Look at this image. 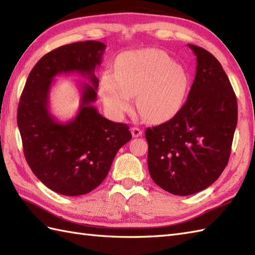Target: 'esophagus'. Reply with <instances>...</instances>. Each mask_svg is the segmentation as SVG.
<instances>
[{
    "label": "esophagus",
    "mask_w": 255,
    "mask_h": 255,
    "mask_svg": "<svg viewBox=\"0 0 255 255\" xmlns=\"http://www.w3.org/2000/svg\"><path fill=\"white\" fill-rule=\"evenodd\" d=\"M131 134H132L133 138L140 137V136H142V130L138 127H132L131 128Z\"/></svg>",
    "instance_id": "34e87169"
}]
</instances>
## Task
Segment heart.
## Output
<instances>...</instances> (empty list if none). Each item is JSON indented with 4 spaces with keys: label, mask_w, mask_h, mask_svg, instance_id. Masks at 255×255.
Returning a JSON list of instances; mask_svg holds the SVG:
<instances>
[{
    "label": "heart",
    "mask_w": 255,
    "mask_h": 255,
    "mask_svg": "<svg viewBox=\"0 0 255 255\" xmlns=\"http://www.w3.org/2000/svg\"><path fill=\"white\" fill-rule=\"evenodd\" d=\"M189 85L182 64L159 49H141L119 55L114 73L105 71L100 94L107 110L122 117L130 111L136 95L137 110L149 122L172 117L182 107Z\"/></svg>",
    "instance_id": "heart-1"
}]
</instances>
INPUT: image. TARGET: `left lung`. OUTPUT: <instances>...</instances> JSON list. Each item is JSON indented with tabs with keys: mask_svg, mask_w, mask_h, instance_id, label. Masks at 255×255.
Here are the masks:
<instances>
[{
	"mask_svg": "<svg viewBox=\"0 0 255 255\" xmlns=\"http://www.w3.org/2000/svg\"><path fill=\"white\" fill-rule=\"evenodd\" d=\"M188 47L197 66L185 104L169 122L145 130L150 175L178 196L203 191L220 176L238 122L237 97L220 62L203 48Z\"/></svg>",
	"mask_w": 255,
	"mask_h": 255,
	"instance_id": "left-lung-1",
	"label": "left lung"
}]
</instances>
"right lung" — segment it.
Masks as SVG:
<instances>
[{
	"label": "right lung",
	"mask_w": 255,
	"mask_h": 255,
	"mask_svg": "<svg viewBox=\"0 0 255 255\" xmlns=\"http://www.w3.org/2000/svg\"><path fill=\"white\" fill-rule=\"evenodd\" d=\"M106 46L88 40L64 45L48 52L32 68L17 110L24 154L31 171L51 191L79 196L105 180L118 150L131 139L126 124L103 117L93 106ZM62 73H79L91 85L80 87V106L71 121L59 122L50 113L53 81Z\"/></svg>",
	"instance_id": "obj_1"
}]
</instances>
